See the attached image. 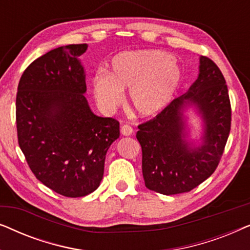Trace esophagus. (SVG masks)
<instances>
[{
	"instance_id": "1",
	"label": "esophagus",
	"mask_w": 250,
	"mask_h": 250,
	"mask_svg": "<svg viewBox=\"0 0 250 250\" xmlns=\"http://www.w3.org/2000/svg\"><path fill=\"white\" fill-rule=\"evenodd\" d=\"M121 133L124 136H129L133 133V128L129 125H123L121 127Z\"/></svg>"
}]
</instances>
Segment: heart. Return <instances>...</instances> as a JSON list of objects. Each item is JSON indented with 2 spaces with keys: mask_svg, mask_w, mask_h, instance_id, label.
<instances>
[{
  "mask_svg": "<svg viewBox=\"0 0 250 250\" xmlns=\"http://www.w3.org/2000/svg\"><path fill=\"white\" fill-rule=\"evenodd\" d=\"M182 80L181 68L168 53L160 51L123 52L111 61L110 71L98 73L92 80L93 97L104 112L119 107L123 92L140 117H151L173 100Z\"/></svg>",
  "mask_w": 250,
  "mask_h": 250,
  "instance_id": "obj_1",
  "label": "heart"
}]
</instances>
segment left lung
<instances>
[{"mask_svg": "<svg viewBox=\"0 0 250 250\" xmlns=\"http://www.w3.org/2000/svg\"><path fill=\"white\" fill-rule=\"evenodd\" d=\"M190 117L200 122L199 137L192 136ZM230 127L223 75L210 59L200 57L199 74L187 93L139 126L136 139L142 148L146 187L166 196L194 189L216 169Z\"/></svg>", "mask_w": 250, "mask_h": 250, "instance_id": "left-lung-1", "label": "left lung"}]
</instances>
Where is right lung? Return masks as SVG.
I'll return each mask as SVG.
<instances>
[{"mask_svg": "<svg viewBox=\"0 0 250 250\" xmlns=\"http://www.w3.org/2000/svg\"><path fill=\"white\" fill-rule=\"evenodd\" d=\"M71 44L40 57L23 71L16 99L19 146L44 186L64 197L87 196L100 186L119 123L93 114L85 98L80 57Z\"/></svg>", "mask_w": 250, "mask_h": 250, "instance_id": "add662e5", "label": "right lung"}]
</instances>
